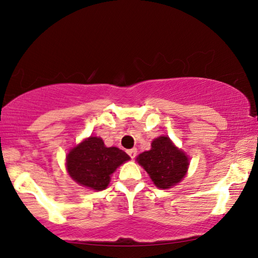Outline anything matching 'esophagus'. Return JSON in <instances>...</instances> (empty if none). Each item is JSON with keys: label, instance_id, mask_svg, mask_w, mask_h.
<instances>
[{"label": "esophagus", "instance_id": "34e87169", "mask_svg": "<svg viewBox=\"0 0 258 258\" xmlns=\"http://www.w3.org/2000/svg\"><path fill=\"white\" fill-rule=\"evenodd\" d=\"M126 153H128L129 156L132 157V159H135V157H136V155H137V150H136V148H132V150L126 151Z\"/></svg>", "mask_w": 258, "mask_h": 258}]
</instances>
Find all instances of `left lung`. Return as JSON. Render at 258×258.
<instances>
[{
  "label": "left lung",
  "instance_id": "left-lung-1",
  "mask_svg": "<svg viewBox=\"0 0 258 258\" xmlns=\"http://www.w3.org/2000/svg\"><path fill=\"white\" fill-rule=\"evenodd\" d=\"M137 162L161 189L171 188L181 181L189 165L188 156L168 136L155 138L151 150L139 154Z\"/></svg>",
  "mask_w": 258,
  "mask_h": 258
}]
</instances>
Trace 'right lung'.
Wrapping results in <instances>:
<instances>
[{"mask_svg":"<svg viewBox=\"0 0 258 258\" xmlns=\"http://www.w3.org/2000/svg\"><path fill=\"white\" fill-rule=\"evenodd\" d=\"M130 157L117 147H106L102 138L84 139L67 155V171L80 186L92 190H104L111 174Z\"/></svg>","mask_w":258,"mask_h":258,"instance_id":"right-lung-1","label":"right lung"}]
</instances>
